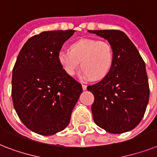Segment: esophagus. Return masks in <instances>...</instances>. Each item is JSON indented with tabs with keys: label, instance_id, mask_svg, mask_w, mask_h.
Masks as SVG:
<instances>
[{
	"label": "esophagus",
	"instance_id": "1",
	"mask_svg": "<svg viewBox=\"0 0 157 157\" xmlns=\"http://www.w3.org/2000/svg\"><path fill=\"white\" fill-rule=\"evenodd\" d=\"M82 89H83V90H87V85H84V84H83V85H82Z\"/></svg>",
	"mask_w": 157,
	"mask_h": 157
}]
</instances>
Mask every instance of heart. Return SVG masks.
<instances>
[{"instance_id": "1", "label": "heart", "mask_w": 157, "mask_h": 157, "mask_svg": "<svg viewBox=\"0 0 157 157\" xmlns=\"http://www.w3.org/2000/svg\"><path fill=\"white\" fill-rule=\"evenodd\" d=\"M70 49L58 54L59 62L70 76L75 74L81 62L84 76L93 81L104 78L113 67L114 49L108 42L82 39L72 43Z\"/></svg>"}]
</instances>
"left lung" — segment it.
<instances>
[{
	"instance_id": "1",
	"label": "left lung",
	"mask_w": 157,
	"mask_h": 157,
	"mask_svg": "<svg viewBox=\"0 0 157 157\" xmlns=\"http://www.w3.org/2000/svg\"><path fill=\"white\" fill-rule=\"evenodd\" d=\"M106 39L114 49L110 72L99 82L89 85L94 101V123L107 132H129L140 123L149 99L145 63L129 38L121 30H88Z\"/></svg>"
}]
</instances>
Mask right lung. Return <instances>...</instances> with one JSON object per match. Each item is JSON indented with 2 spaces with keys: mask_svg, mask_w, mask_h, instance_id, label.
<instances>
[{
  "mask_svg": "<svg viewBox=\"0 0 157 157\" xmlns=\"http://www.w3.org/2000/svg\"><path fill=\"white\" fill-rule=\"evenodd\" d=\"M74 30H52L24 44L13 69L12 99L30 131L52 136L65 129L82 86L64 71L58 54Z\"/></svg>",
  "mask_w": 157,
  "mask_h": 157,
  "instance_id": "add662e5",
  "label": "right lung"
}]
</instances>
